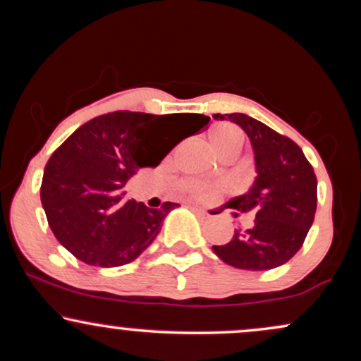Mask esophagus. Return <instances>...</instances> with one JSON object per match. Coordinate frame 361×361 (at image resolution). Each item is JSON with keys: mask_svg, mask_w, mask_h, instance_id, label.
<instances>
[{"mask_svg": "<svg viewBox=\"0 0 361 361\" xmlns=\"http://www.w3.org/2000/svg\"><path fill=\"white\" fill-rule=\"evenodd\" d=\"M190 207V210H193L195 214H198V215H205V210L202 209V207H197V205H188Z\"/></svg>", "mask_w": 361, "mask_h": 361, "instance_id": "esophagus-1", "label": "esophagus"}]
</instances>
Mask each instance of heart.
<instances>
[{"label":"heart","instance_id":"1","mask_svg":"<svg viewBox=\"0 0 361 361\" xmlns=\"http://www.w3.org/2000/svg\"><path fill=\"white\" fill-rule=\"evenodd\" d=\"M210 140H212L214 147L219 151V149L227 147V146H234V144H239V146H243L244 135H243V132L239 130V128H235L233 126H222V127L215 128V130L212 132V135H210ZM183 188L188 193H192L193 197H198V198L210 197V195H212V192H214L212 186L204 183V181H197V180L185 181Z\"/></svg>","mask_w":361,"mask_h":361}]
</instances>
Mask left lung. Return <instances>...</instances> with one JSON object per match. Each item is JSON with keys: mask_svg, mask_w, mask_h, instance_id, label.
Masks as SVG:
<instances>
[{"mask_svg": "<svg viewBox=\"0 0 361 361\" xmlns=\"http://www.w3.org/2000/svg\"><path fill=\"white\" fill-rule=\"evenodd\" d=\"M250 137L256 178L246 193L227 207L255 215L251 229L235 231L222 246H212L224 263L251 271L271 270L295 256L304 244L317 207V180L302 149L259 120L244 114H215ZM238 215V214H235Z\"/></svg>", "mask_w": 361, "mask_h": 361, "instance_id": "left-lung-1", "label": "left lung"}]
</instances>
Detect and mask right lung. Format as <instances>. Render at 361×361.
I'll list each match as a JSON object with an SVG mask.
<instances>
[{
	"label": "right lung",
	"mask_w": 361,
	"mask_h": 361,
	"mask_svg": "<svg viewBox=\"0 0 361 361\" xmlns=\"http://www.w3.org/2000/svg\"><path fill=\"white\" fill-rule=\"evenodd\" d=\"M209 122L198 114L114 111L73 132L45 164L40 186L57 241L82 263L102 268L122 267L142 255L178 204L149 209L127 200L123 186Z\"/></svg>",
	"instance_id": "right-lung-1"
}]
</instances>
